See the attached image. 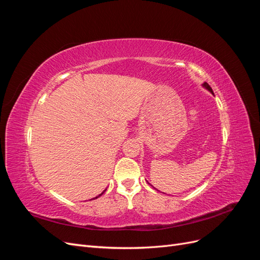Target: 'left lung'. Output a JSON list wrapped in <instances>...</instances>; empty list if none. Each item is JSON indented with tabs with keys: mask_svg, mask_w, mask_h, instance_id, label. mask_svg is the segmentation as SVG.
<instances>
[{
	"mask_svg": "<svg viewBox=\"0 0 260 260\" xmlns=\"http://www.w3.org/2000/svg\"><path fill=\"white\" fill-rule=\"evenodd\" d=\"M202 85H203V88H205V89H206V90H208V91H209L211 94H214V92H212V90H211V88H210V86H209V84H208V83L204 82Z\"/></svg>",
	"mask_w": 260,
	"mask_h": 260,
	"instance_id": "left-lung-1",
	"label": "left lung"
}]
</instances>
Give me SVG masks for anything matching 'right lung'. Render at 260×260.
Returning <instances> with one entry per match:
<instances>
[{"instance_id":"right-lung-1","label":"right lung","mask_w":260,"mask_h":260,"mask_svg":"<svg viewBox=\"0 0 260 260\" xmlns=\"http://www.w3.org/2000/svg\"><path fill=\"white\" fill-rule=\"evenodd\" d=\"M105 191H106V190H104V191H103V192H102V193H101V194H100V195H98V196H96V198H93V199H92V200H95V199H98V198H100V196H101V195H102V194H103V193H104V192H105ZM92 200H91V201H92Z\"/></svg>"}]
</instances>
